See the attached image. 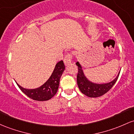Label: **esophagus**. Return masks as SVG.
Masks as SVG:
<instances>
[{
	"label": "esophagus",
	"instance_id": "34e87169",
	"mask_svg": "<svg viewBox=\"0 0 134 134\" xmlns=\"http://www.w3.org/2000/svg\"><path fill=\"white\" fill-rule=\"evenodd\" d=\"M72 58V54L70 53H68L65 55V57L64 60L65 65H69V64H70V63H71Z\"/></svg>",
	"mask_w": 134,
	"mask_h": 134
}]
</instances>
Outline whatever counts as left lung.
<instances>
[{"instance_id":"left-lung-1","label":"left lung","mask_w":134,"mask_h":134,"mask_svg":"<svg viewBox=\"0 0 134 134\" xmlns=\"http://www.w3.org/2000/svg\"><path fill=\"white\" fill-rule=\"evenodd\" d=\"M76 65L77 66L78 69L77 74V83L79 88L82 93L89 97H98L106 93L116 83L120 72H119L117 77L114 80L109 83L96 84L90 81L86 78L82 70L81 66L78 62H76Z\"/></svg>"}]
</instances>
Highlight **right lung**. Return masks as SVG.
I'll use <instances>...</instances> for the list:
<instances>
[{"mask_svg": "<svg viewBox=\"0 0 134 134\" xmlns=\"http://www.w3.org/2000/svg\"><path fill=\"white\" fill-rule=\"evenodd\" d=\"M65 70V65L62 60L56 65L55 69L48 80L40 87L36 89H26L17 84L18 86L27 97L34 100H48L57 93L60 83V79L63 72Z\"/></svg>", "mask_w": 134, "mask_h": 134, "instance_id": "obj_1", "label": "right lung"}]
</instances>
